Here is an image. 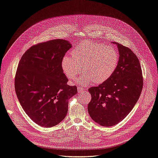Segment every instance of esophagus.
<instances>
[{
	"label": "esophagus",
	"mask_w": 158,
	"mask_h": 158,
	"mask_svg": "<svg viewBox=\"0 0 158 158\" xmlns=\"http://www.w3.org/2000/svg\"><path fill=\"white\" fill-rule=\"evenodd\" d=\"M77 89H78V93H81L82 92H84V91H85V89H84V88L80 87H77Z\"/></svg>",
	"instance_id": "esophagus-1"
}]
</instances>
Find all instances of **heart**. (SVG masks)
<instances>
[{"label": "heart", "mask_w": 158, "mask_h": 158, "mask_svg": "<svg viewBox=\"0 0 158 158\" xmlns=\"http://www.w3.org/2000/svg\"><path fill=\"white\" fill-rule=\"evenodd\" d=\"M71 55L62 58V70L67 78L73 80L81 73L84 65L85 72L77 80L82 85L93 82L100 84L108 80L115 73L119 60L114 48L88 40L75 46Z\"/></svg>", "instance_id": "1"}]
</instances>
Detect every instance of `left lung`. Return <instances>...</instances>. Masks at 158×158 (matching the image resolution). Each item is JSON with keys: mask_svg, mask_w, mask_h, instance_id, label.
<instances>
[{"mask_svg": "<svg viewBox=\"0 0 158 158\" xmlns=\"http://www.w3.org/2000/svg\"><path fill=\"white\" fill-rule=\"evenodd\" d=\"M119 64L113 75L98 87L89 89L91 100L88 112L94 121L102 126L111 127L129 114L138 102L143 81L139 61L127 47L117 42Z\"/></svg>", "mask_w": 158, "mask_h": 158, "instance_id": "obj_1", "label": "left lung"}]
</instances>
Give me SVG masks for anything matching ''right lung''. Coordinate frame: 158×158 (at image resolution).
<instances>
[{
	"instance_id": "1",
	"label": "right lung",
	"mask_w": 158,
	"mask_h": 158,
	"mask_svg": "<svg viewBox=\"0 0 158 158\" xmlns=\"http://www.w3.org/2000/svg\"><path fill=\"white\" fill-rule=\"evenodd\" d=\"M72 45L62 39L40 43L28 49L19 63L15 88L27 116L43 127L60 123L68 110L77 86L67 85L62 60Z\"/></svg>"
}]
</instances>
